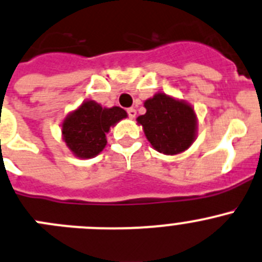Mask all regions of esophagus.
Returning a JSON list of instances; mask_svg holds the SVG:
<instances>
[{
	"instance_id": "obj_1",
	"label": "esophagus",
	"mask_w": 262,
	"mask_h": 262,
	"mask_svg": "<svg viewBox=\"0 0 262 262\" xmlns=\"http://www.w3.org/2000/svg\"><path fill=\"white\" fill-rule=\"evenodd\" d=\"M126 111H128L129 118H130V119H134V118H136V115H137V110H136V108L132 107V108H128V110H126Z\"/></svg>"
}]
</instances>
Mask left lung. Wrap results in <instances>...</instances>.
I'll list each match as a JSON object with an SVG mask.
<instances>
[{"instance_id":"1","label":"left lung","mask_w":262,"mask_h":262,"mask_svg":"<svg viewBox=\"0 0 262 262\" xmlns=\"http://www.w3.org/2000/svg\"><path fill=\"white\" fill-rule=\"evenodd\" d=\"M146 114L137 118L147 141L157 152L179 155L197 138L199 120L192 105L164 92L144 101Z\"/></svg>"}]
</instances>
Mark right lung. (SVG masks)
Instances as JSON below:
<instances>
[{"instance_id":"obj_1","label":"right lung","mask_w":262,"mask_h":262,"mask_svg":"<svg viewBox=\"0 0 262 262\" xmlns=\"http://www.w3.org/2000/svg\"><path fill=\"white\" fill-rule=\"evenodd\" d=\"M128 114L119 106L102 107L93 100L70 111L61 123V137L69 151L82 160L97 156L106 147V133Z\"/></svg>"}]
</instances>
